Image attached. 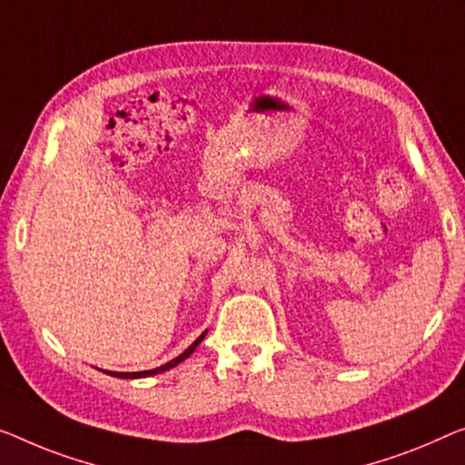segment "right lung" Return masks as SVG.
<instances>
[{
    "label": "right lung",
    "instance_id": "1",
    "mask_svg": "<svg viewBox=\"0 0 465 465\" xmlns=\"http://www.w3.org/2000/svg\"><path fill=\"white\" fill-rule=\"evenodd\" d=\"M204 336H206V331H203V334H200L196 341H193L188 349H185L182 355L179 357H175V359H171L169 363H164V365H161V367H154V370H145V371H108V370H102L104 373H108V376H114V378H123V380H135V378H148V376H156V373H163V371H166V370H171V367H175V365H179L182 361H185V359H188L193 351H196V346L204 341Z\"/></svg>",
    "mask_w": 465,
    "mask_h": 465
}]
</instances>
